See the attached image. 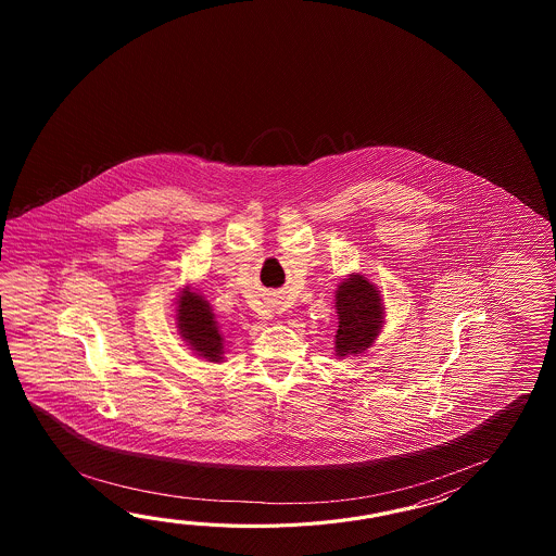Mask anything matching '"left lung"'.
I'll return each mask as SVG.
<instances>
[{
  "mask_svg": "<svg viewBox=\"0 0 556 556\" xmlns=\"http://www.w3.org/2000/svg\"><path fill=\"white\" fill-rule=\"evenodd\" d=\"M340 326L336 331V355L362 354L378 338L383 324V304L376 286L359 274H350L336 292Z\"/></svg>",
  "mask_w": 556,
  "mask_h": 556,
  "instance_id": "left-lung-1",
  "label": "left lung"
}]
</instances>
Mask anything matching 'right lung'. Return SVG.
<instances>
[{"label": "right lung", "mask_w": 556, "mask_h": 556, "mask_svg": "<svg viewBox=\"0 0 556 556\" xmlns=\"http://www.w3.org/2000/svg\"><path fill=\"white\" fill-rule=\"evenodd\" d=\"M177 321L180 336L189 342L190 348L204 357L206 362H220L223 359V333L220 326L214 319L213 309L202 295L185 288L178 295Z\"/></svg>", "instance_id": "1"}]
</instances>
